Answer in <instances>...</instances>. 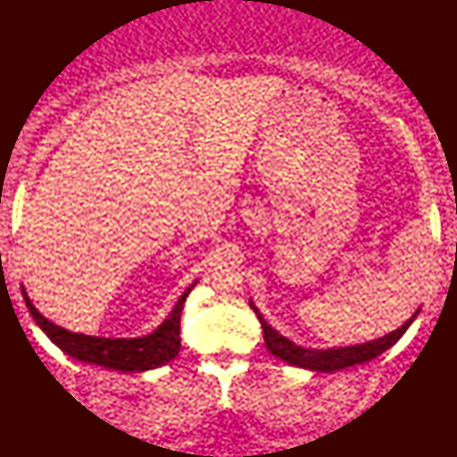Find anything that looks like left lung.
I'll use <instances>...</instances> for the list:
<instances>
[{
  "label": "left lung",
  "mask_w": 457,
  "mask_h": 457,
  "mask_svg": "<svg viewBox=\"0 0 457 457\" xmlns=\"http://www.w3.org/2000/svg\"><path fill=\"white\" fill-rule=\"evenodd\" d=\"M251 308L255 310L259 322H262L263 328V339H265V348H268L271 354L280 361L288 362V365H295L302 369H312V371H339V369L345 367H354V365H362V362L371 361V358L379 356L382 352L392 348L398 339L403 337V333L407 331L409 325H411L418 312L411 316V320H407L405 325L396 331H392L384 337L373 339V342L367 344H358V345H348V348H331V350H308L302 348V345H295L293 342H288L287 337H282L278 331H274L268 322L263 320V316L259 314V310L251 303Z\"/></svg>",
  "instance_id": "8db88e82"
}]
</instances>
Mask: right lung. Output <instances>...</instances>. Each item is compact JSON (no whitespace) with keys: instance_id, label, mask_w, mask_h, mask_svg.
<instances>
[{"instance_id":"obj_1","label":"right lung","mask_w":457,"mask_h":457,"mask_svg":"<svg viewBox=\"0 0 457 457\" xmlns=\"http://www.w3.org/2000/svg\"><path fill=\"white\" fill-rule=\"evenodd\" d=\"M192 287L183 293L169 319L162 322L152 335L137 339H109L71 333L50 322L48 319H44L36 310V305L31 303V299L27 297L25 288H22V297H25V303L29 312H31L33 320L48 335L52 344L59 345L65 354L78 358V361L92 362V365L113 369V371H147V369L166 365V362H170L179 354V348H181V337H179L181 310Z\"/></svg>"}]
</instances>
